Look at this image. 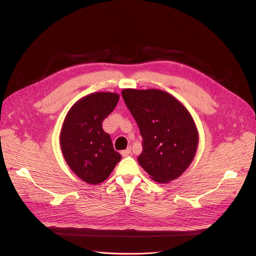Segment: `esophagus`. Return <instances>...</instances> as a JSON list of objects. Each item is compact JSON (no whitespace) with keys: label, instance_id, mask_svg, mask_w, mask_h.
I'll list each match as a JSON object with an SVG mask.
<instances>
[{"label":"esophagus","instance_id":"34e87169","mask_svg":"<svg viewBox=\"0 0 256 256\" xmlns=\"http://www.w3.org/2000/svg\"><path fill=\"white\" fill-rule=\"evenodd\" d=\"M120 154H122V157H127V156H129V154H131V148L124 150H122V152H120Z\"/></svg>","mask_w":256,"mask_h":256}]
</instances>
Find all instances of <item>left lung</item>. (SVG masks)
I'll return each mask as SVG.
<instances>
[{
	"instance_id": "left-lung-1",
	"label": "left lung",
	"mask_w": 256,
	"mask_h": 256,
	"mask_svg": "<svg viewBox=\"0 0 256 256\" xmlns=\"http://www.w3.org/2000/svg\"><path fill=\"white\" fill-rule=\"evenodd\" d=\"M122 95L143 138L140 166L161 184L182 175L198 144V131L187 108L170 92L156 88H125Z\"/></svg>"
}]
</instances>
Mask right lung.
Returning <instances> with one entry per match:
<instances>
[{"label": "right lung", "instance_id": "right-lung-1", "mask_svg": "<svg viewBox=\"0 0 256 256\" xmlns=\"http://www.w3.org/2000/svg\"><path fill=\"white\" fill-rule=\"evenodd\" d=\"M118 99V92H92L74 104L63 122L62 154L72 171L90 184L104 182L122 159L113 148L110 134L102 129L104 120Z\"/></svg>", "mask_w": 256, "mask_h": 256}]
</instances>
